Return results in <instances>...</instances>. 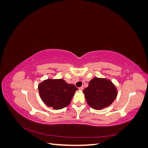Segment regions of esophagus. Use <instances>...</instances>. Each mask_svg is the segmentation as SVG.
<instances>
[{"mask_svg": "<svg viewBox=\"0 0 148 148\" xmlns=\"http://www.w3.org/2000/svg\"><path fill=\"white\" fill-rule=\"evenodd\" d=\"M83 89H84V87H83V86H81V87H79V89L80 91H82Z\"/></svg>", "mask_w": 148, "mask_h": 148, "instance_id": "esophagus-1", "label": "esophagus"}]
</instances>
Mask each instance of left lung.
<instances>
[{
    "instance_id": "obj_1",
    "label": "left lung",
    "mask_w": 148,
    "mask_h": 148,
    "mask_svg": "<svg viewBox=\"0 0 148 148\" xmlns=\"http://www.w3.org/2000/svg\"><path fill=\"white\" fill-rule=\"evenodd\" d=\"M83 92L88 105L96 110L108 107L117 96L114 84L108 79L99 78L92 79Z\"/></svg>"
}]
</instances>
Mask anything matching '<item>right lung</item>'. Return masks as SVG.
Here are the masks:
<instances>
[{"label": "right lung", "instance_id": "add662e5", "mask_svg": "<svg viewBox=\"0 0 148 148\" xmlns=\"http://www.w3.org/2000/svg\"><path fill=\"white\" fill-rule=\"evenodd\" d=\"M38 89L41 99L45 104L57 110L70 104L78 88L62 79H48L39 84Z\"/></svg>", "mask_w": 148, "mask_h": 148}]
</instances>
